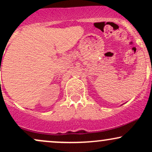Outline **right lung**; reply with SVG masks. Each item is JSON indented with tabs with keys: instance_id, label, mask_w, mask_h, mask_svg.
<instances>
[{
	"instance_id": "add662e5",
	"label": "right lung",
	"mask_w": 152,
	"mask_h": 152,
	"mask_svg": "<svg viewBox=\"0 0 152 152\" xmlns=\"http://www.w3.org/2000/svg\"><path fill=\"white\" fill-rule=\"evenodd\" d=\"M0 71H1V70H0Z\"/></svg>"
}]
</instances>
